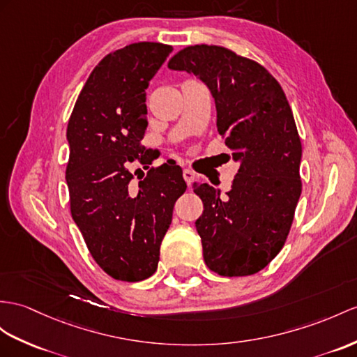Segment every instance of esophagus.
<instances>
[{"label": "esophagus", "instance_id": "1", "mask_svg": "<svg viewBox=\"0 0 357 357\" xmlns=\"http://www.w3.org/2000/svg\"><path fill=\"white\" fill-rule=\"evenodd\" d=\"M183 178H185V181L188 183V186H190V185L194 183V180H195V172L192 169L185 168L183 169Z\"/></svg>", "mask_w": 357, "mask_h": 357}]
</instances>
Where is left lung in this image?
<instances>
[{
  "mask_svg": "<svg viewBox=\"0 0 357 357\" xmlns=\"http://www.w3.org/2000/svg\"><path fill=\"white\" fill-rule=\"evenodd\" d=\"M197 75L216 106V127L239 163L225 195L194 183L204 262L224 277L256 274L280 253L301 195V141L279 82L257 62L218 45L186 47L169 63Z\"/></svg>",
  "mask_w": 357,
  "mask_h": 357,
  "instance_id": "1",
  "label": "left lung"
}]
</instances>
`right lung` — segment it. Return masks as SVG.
Listing matches in <instances>:
<instances>
[{
	"mask_svg": "<svg viewBox=\"0 0 357 357\" xmlns=\"http://www.w3.org/2000/svg\"><path fill=\"white\" fill-rule=\"evenodd\" d=\"M172 51L137 42L113 51L93 68L69 118L66 183L71 215L95 262L123 282H141L158 269L172 208L186 190L174 160L133 181L128 165L149 168L153 150L141 144L150 80ZM136 174V172H135Z\"/></svg>",
	"mask_w": 357,
	"mask_h": 357,
	"instance_id": "right-lung-1",
	"label": "right lung"
}]
</instances>
